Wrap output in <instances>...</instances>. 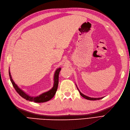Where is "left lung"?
<instances>
[{
  "label": "left lung",
  "instance_id": "obj_1",
  "mask_svg": "<svg viewBox=\"0 0 130 130\" xmlns=\"http://www.w3.org/2000/svg\"><path fill=\"white\" fill-rule=\"evenodd\" d=\"M75 85H76V84H75ZM76 86H77V89H78V91H79V92L80 95H81L82 97H83L84 98H85V99H87V100H100V99H102V98H104V97H101V98H91V97H89V96H87V95H85V94H83V93H82L80 92V91L79 90L78 88L77 87V86L76 85Z\"/></svg>",
  "mask_w": 130,
  "mask_h": 130
}]
</instances>
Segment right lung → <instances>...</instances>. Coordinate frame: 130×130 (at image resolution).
Masks as SVG:
<instances>
[{
    "label": "right lung",
    "instance_id": "add662e5",
    "mask_svg": "<svg viewBox=\"0 0 130 130\" xmlns=\"http://www.w3.org/2000/svg\"><path fill=\"white\" fill-rule=\"evenodd\" d=\"M61 69V68H58L56 70L55 72L54 75H53L54 76V77H53V81H54V82H53V87L48 91L44 92L37 96L30 95L29 94L26 93L24 90L21 89L13 81L9 69V74L10 81L12 84L14 89L16 90L17 93L21 97L26 99V100H28L31 102H34L36 103H43V102L49 101L55 96L58 89V83H59V74Z\"/></svg>",
    "mask_w": 130,
    "mask_h": 130
}]
</instances>
